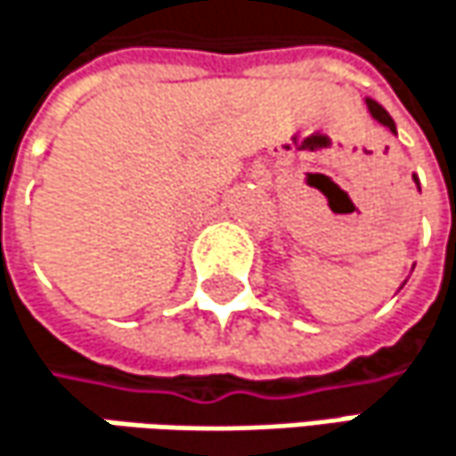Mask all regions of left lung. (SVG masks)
Returning <instances> with one entry per match:
<instances>
[{"instance_id": "left-lung-1", "label": "left lung", "mask_w": 456, "mask_h": 456, "mask_svg": "<svg viewBox=\"0 0 456 456\" xmlns=\"http://www.w3.org/2000/svg\"><path fill=\"white\" fill-rule=\"evenodd\" d=\"M368 110H370V115L375 118V120H378V123H380V126H386L391 134H396V126H394L391 115H388V112H386V110H383V107H380L375 99H368ZM415 183H418V178H415ZM418 189H420V186H418Z\"/></svg>"}]
</instances>
